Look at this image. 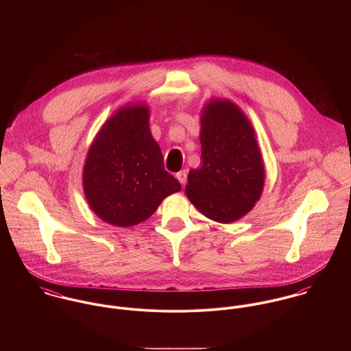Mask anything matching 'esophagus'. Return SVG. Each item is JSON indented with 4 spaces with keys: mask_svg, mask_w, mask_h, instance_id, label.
Instances as JSON below:
<instances>
[{
    "mask_svg": "<svg viewBox=\"0 0 351 351\" xmlns=\"http://www.w3.org/2000/svg\"><path fill=\"white\" fill-rule=\"evenodd\" d=\"M176 177H177V180H178L182 185H185V184H186V180H188V173H186L185 170H181L180 173L176 174Z\"/></svg>",
    "mask_w": 351,
    "mask_h": 351,
    "instance_id": "34e87169",
    "label": "esophagus"
}]
</instances>
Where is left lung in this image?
<instances>
[{
  "instance_id": "1",
  "label": "left lung",
  "mask_w": 351,
  "mask_h": 351,
  "mask_svg": "<svg viewBox=\"0 0 351 351\" xmlns=\"http://www.w3.org/2000/svg\"><path fill=\"white\" fill-rule=\"evenodd\" d=\"M201 163L185 188L204 216L232 223L250 212L265 184V167L255 132L238 105L210 100L201 113Z\"/></svg>"
}]
</instances>
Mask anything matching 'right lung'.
<instances>
[{
	"instance_id": "1",
	"label": "right lung",
	"mask_w": 351,
	"mask_h": 351,
	"mask_svg": "<svg viewBox=\"0 0 351 351\" xmlns=\"http://www.w3.org/2000/svg\"><path fill=\"white\" fill-rule=\"evenodd\" d=\"M146 104L120 108L101 127L84 166L88 204L101 220L136 226L156 210L181 184L165 170L163 156L151 135Z\"/></svg>"
}]
</instances>
